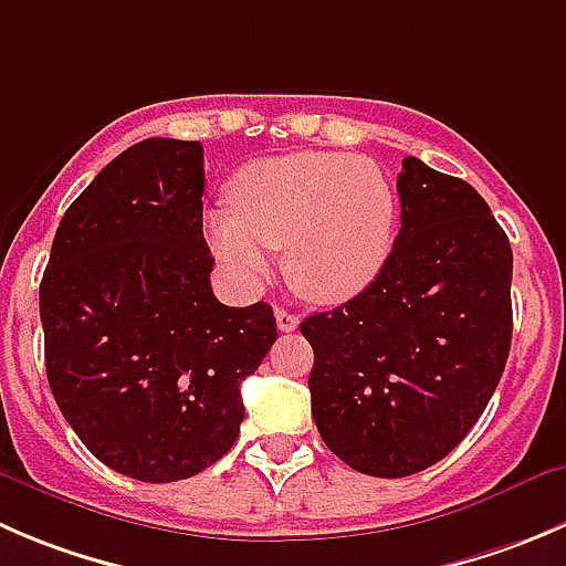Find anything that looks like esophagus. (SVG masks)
Segmentation results:
<instances>
[{"label": "esophagus", "mask_w": 566, "mask_h": 566, "mask_svg": "<svg viewBox=\"0 0 566 566\" xmlns=\"http://www.w3.org/2000/svg\"><path fill=\"white\" fill-rule=\"evenodd\" d=\"M298 315H293V312L287 310H276V326L279 332H295L298 328Z\"/></svg>", "instance_id": "34e87169"}]
</instances>
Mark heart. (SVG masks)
I'll use <instances>...</instances> for the list:
<instances>
[{
    "label": "heart",
    "instance_id": "obj_1",
    "mask_svg": "<svg viewBox=\"0 0 566 566\" xmlns=\"http://www.w3.org/2000/svg\"><path fill=\"white\" fill-rule=\"evenodd\" d=\"M234 212L207 216L218 260L243 284L271 276V251L301 295L343 304L376 282L398 229V196L373 160L339 151L256 160L232 185Z\"/></svg>",
    "mask_w": 566,
    "mask_h": 566
}]
</instances>
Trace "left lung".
I'll return each instance as SVG.
<instances>
[{
	"mask_svg": "<svg viewBox=\"0 0 566 566\" xmlns=\"http://www.w3.org/2000/svg\"><path fill=\"white\" fill-rule=\"evenodd\" d=\"M400 232L370 287L301 334L328 451L376 479L446 459L484 415L512 348V245L464 179L406 157Z\"/></svg>",
	"mask_w": 566,
	"mask_h": 566,
	"instance_id": "left-lung-1",
	"label": "left lung"
}]
</instances>
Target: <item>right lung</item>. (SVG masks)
<instances>
[{"label": "right lung", "mask_w": 566, "mask_h": 566, "mask_svg": "<svg viewBox=\"0 0 566 566\" xmlns=\"http://www.w3.org/2000/svg\"><path fill=\"white\" fill-rule=\"evenodd\" d=\"M205 149L149 137L65 210L41 282L46 376L87 451L146 484L201 473L234 446L240 384L276 343L260 301L210 287Z\"/></svg>", "instance_id": "1"}]
</instances>
